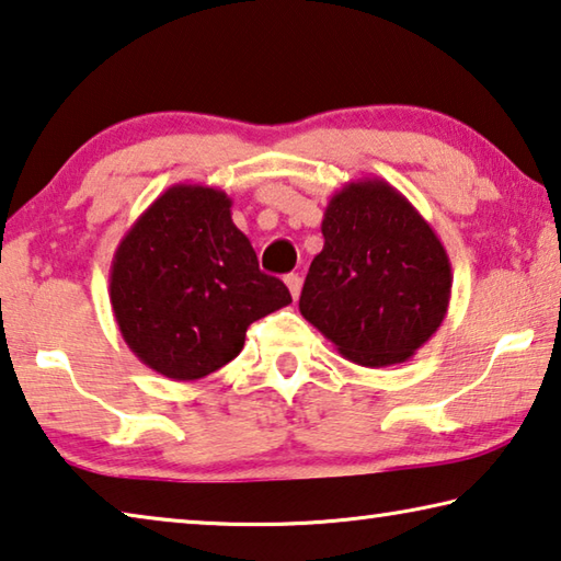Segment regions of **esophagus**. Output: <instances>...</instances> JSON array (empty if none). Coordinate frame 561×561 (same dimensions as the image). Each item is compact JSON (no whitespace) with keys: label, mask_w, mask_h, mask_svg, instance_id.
Here are the masks:
<instances>
[{"label":"esophagus","mask_w":561,"mask_h":561,"mask_svg":"<svg viewBox=\"0 0 561 561\" xmlns=\"http://www.w3.org/2000/svg\"><path fill=\"white\" fill-rule=\"evenodd\" d=\"M286 286H288V290H290V296H293V300H298V296H300V288H302V278L298 273H290V275H286Z\"/></svg>","instance_id":"1"}]
</instances>
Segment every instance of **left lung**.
I'll return each mask as SVG.
<instances>
[{
	"instance_id": "1",
	"label": "left lung",
	"mask_w": 561,
	"mask_h": 561,
	"mask_svg": "<svg viewBox=\"0 0 561 561\" xmlns=\"http://www.w3.org/2000/svg\"><path fill=\"white\" fill-rule=\"evenodd\" d=\"M320 231L300 316L347 360L405 363L443 325L453 290L433 226L388 181L357 179L330 198Z\"/></svg>"
}]
</instances>
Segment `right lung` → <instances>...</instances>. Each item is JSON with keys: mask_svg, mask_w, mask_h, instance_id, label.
<instances>
[{"mask_svg": "<svg viewBox=\"0 0 561 561\" xmlns=\"http://www.w3.org/2000/svg\"><path fill=\"white\" fill-rule=\"evenodd\" d=\"M108 298L124 343L163 378L198 380L243 351L253 320L290 302L265 275L224 191L176 183L118 243Z\"/></svg>", "mask_w": 561, "mask_h": 561, "instance_id": "add662e5", "label": "right lung"}]
</instances>
